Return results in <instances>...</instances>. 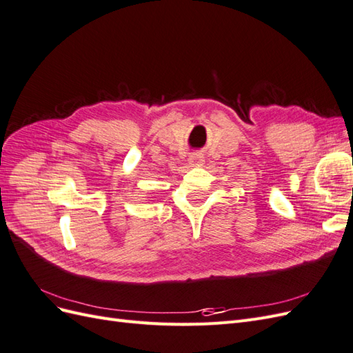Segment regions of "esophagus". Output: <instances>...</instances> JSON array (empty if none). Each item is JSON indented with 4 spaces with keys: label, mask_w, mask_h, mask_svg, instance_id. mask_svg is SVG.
I'll return each mask as SVG.
<instances>
[{
    "label": "esophagus",
    "mask_w": 353,
    "mask_h": 353,
    "mask_svg": "<svg viewBox=\"0 0 353 353\" xmlns=\"http://www.w3.org/2000/svg\"><path fill=\"white\" fill-rule=\"evenodd\" d=\"M203 162V157L201 156H199V154H193V156H190V163L191 165H200Z\"/></svg>",
    "instance_id": "esophagus-1"
}]
</instances>
